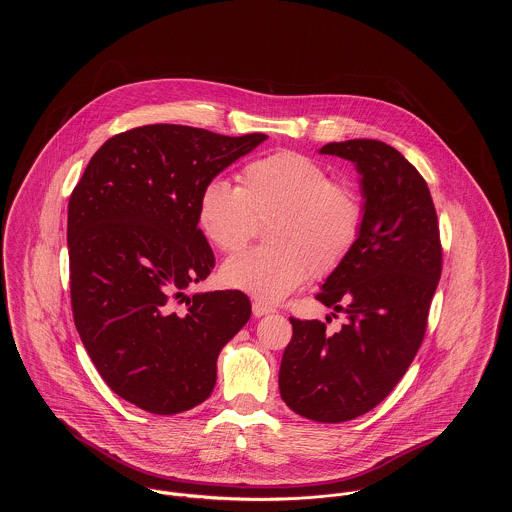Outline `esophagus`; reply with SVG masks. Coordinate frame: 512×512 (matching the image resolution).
I'll return each mask as SVG.
<instances>
[{
    "mask_svg": "<svg viewBox=\"0 0 512 512\" xmlns=\"http://www.w3.org/2000/svg\"><path fill=\"white\" fill-rule=\"evenodd\" d=\"M276 309L274 307H270V305H266V303H262V301H254L252 303V313H254V317H264V315H270V313H274Z\"/></svg>",
    "mask_w": 512,
    "mask_h": 512,
    "instance_id": "34e87169",
    "label": "esophagus"
}]
</instances>
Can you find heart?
<instances>
[{"label":"heart","mask_w":512,"mask_h":512,"mask_svg":"<svg viewBox=\"0 0 512 512\" xmlns=\"http://www.w3.org/2000/svg\"><path fill=\"white\" fill-rule=\"evenodd\" d=\"M197 220L222 252L244 248L258 220H270V246L228 258L220 278L232 290L280 301L311 272L327 276L345 262L363 230L365 201L355 183L333 179L323 163L278 151L250 161L240 173V187L219 177L207 181Z\"/></svg>","instance_id":"heart-1"}]
</instances>
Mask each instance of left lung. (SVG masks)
Returning <instances> with one entry per match:
<instances>
[{
	"mask_svg": "<svg viewBox=\"0 0 512 512\" xmlns=\"http://www.w3.org/2000/svg\"><path fill=\"white\" fill-rule=\"evenodd\" d=\"M319 153L355 165L365 222L351 254L317 293L347 323L329 335L323 321L290 319L280 394L295 414L339 424L380 404L412 365L441 276V244L430 189L398 149L347 140Z\"/></svg>",
	"mask_w": 512,
	"mask_h": 512,
	"instance_id": "obj_1",
	"label": "left lung"
}]
</instances>
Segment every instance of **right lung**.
<instances>
[{"label": "right lung", "mask_w": 512, "mask_h": 512, "mask_svg": "<svg viewBox=\"0 0 512 512\" xmlns=\"http://www.w3.org/2000/svg\"><path fill=\"white\" fill-rule=\"evenodd\" d=\"M266 140L142 126L110 138L74 187L67 230L74 325L104 382L149 414L205 402L222 347L250 319V301L238 290L191 297L185 290L215 266L197 220L203 185Z\"/></svg>", "instance_id": "obj_1"}]
</instances>
